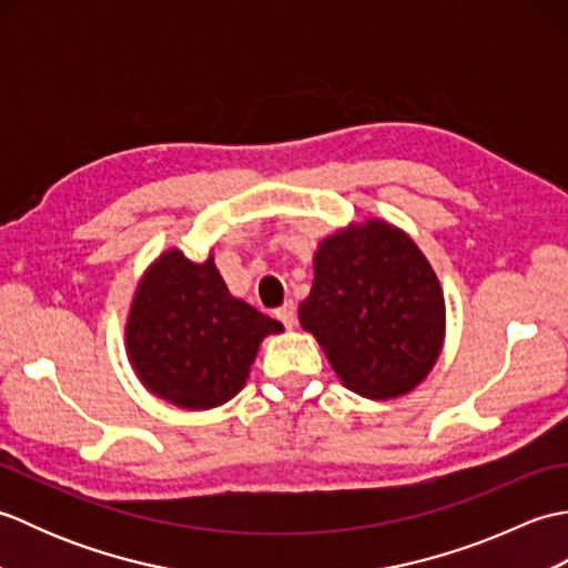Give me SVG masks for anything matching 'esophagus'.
<instances>
[{"label":"esophagus","mask_w":568,"mask_h":568,"mask_svg":"<svg viewBox=\"0 0 568 568\" xmlns=\"http://www.w3.org/2000/svg\"><path fill=\"white\" fill-rule=\"evenodd\" d=\"M275 317L281 320L287 329H293V327H295V320H297L295 305H293V303H285L283 307H277V310H275Z\"/></svg>","instance_id":"esophagus-1"}]
</instances>
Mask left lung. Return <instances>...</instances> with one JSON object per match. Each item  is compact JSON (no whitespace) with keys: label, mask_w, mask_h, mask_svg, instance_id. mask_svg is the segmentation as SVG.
<instances>
[{"label":"left lung","mask_w":568,"mask_h":568,"mask_svg":"<svg viewBox=\"0 0 568 568\" xmlns=\"http://www.w3.org/2000/svg\"><path fill=\"white\" fill-rule=\"evenodd\" d=\"M297 315L346 388L373 400L425 381L444 342L437 275L413 239L381 220L322 241Z\"/></svg>","instance_id":"obj_1"}]
</instances>
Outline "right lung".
Masks as SVG:
<instances>
[{
	"mask_svg": "<svg viewBox=\"0 0 568 568\" xmlns=\"http://www.w3.org/2000/svg\"><path fill=\"white\" fill-rule=\"evenodd\" d=\"M283 332L229 293L214 258L192 263L171 248L136 287L126 352L146 388L185 409L224 405L244 388L263 336Z\"/></svg>",
	"mask_w": 568,
	"mask_h": 568,
	"instance_id": "obj_1",
	"label": "right lung"
}]
</instances>
